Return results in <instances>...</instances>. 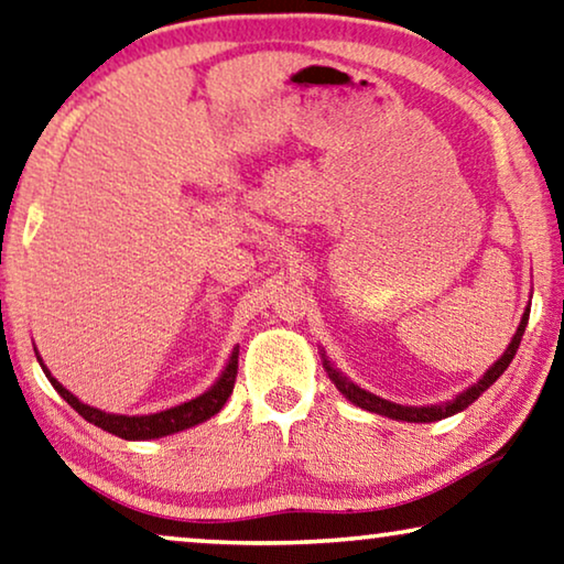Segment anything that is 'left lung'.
I'll return each instance as SVG.
<instances>
[{
    "label": "left lung",
    "mask_w": 564,
    "mask_h": 564,
    "mask_svg": "<svg viewBox=\"0 0 564 564\" xmlns=\"http://www.w3.org/2000/svg\"><path fill=\"white\" fill-rule=\"evenodd\" d=\"M527 322H529V312L523 314V319H521V324H519L517 335H513L511 345L506 347V352L501 355V360H498V362L494 365V368H490V370L486 372V376H482V380H480L478 386L467 388L465 393H459L455 401L444 403V406H426V409L399 406V403H391V401H386V399H378V395H372V393H368V391H362V388H358L355 383H350V380H347V378L343 376V372H337L335 368H332L329 360H324V368H327L329 378L335 380V386L339 388V393H345V399H350L352 403H358V406L365 409V411H372V414H383V416H391V419H401V422H437V419L452 416V414H457V411H463V409L470 406V403H473L475 399H478V395H480L482 391H486V388L494 386L496 380L503 376V370L509 368L511 360H513V355H517V350H519L521 337H523V329H527Z\"/></svg>",
    "instance_id": "1"
}]
</instances>
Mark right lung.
Wrapping results in <instances>:
<instances>
[{"label":"right lung","mask_w":564,"mask_h":564,"mask_svg":"<svg viewBox=\"0 0 564 564\" xmlns=\"http://www.w3.org/2000/svg\"><path fill=\"white\" fill-rule=\"evenodd\" d=\"M237 355H240V350L235 347L232 358H229L225 372H221V378L217 380V386H214L212 391H206L204 395H199V399H194L188 403H181V406L165 409V411H161V414H150V416H117V414H105V411L86 406V403L78 401L74 393H68L66 388H63L58 380L47 372V368H43V370H45L47 380L53 383L55 391H58L63 399H66L70 406H74L78 414L86 419V422H91L94 426H101L105 432L115 434V437H122V440H155V437H165V434L188 430V426L202 424V422H206V419H212L214 414H219V409L225 406L229 393H232V388H235Z\"/></svg>","instance_id":"add662e5"}]
</instances>
